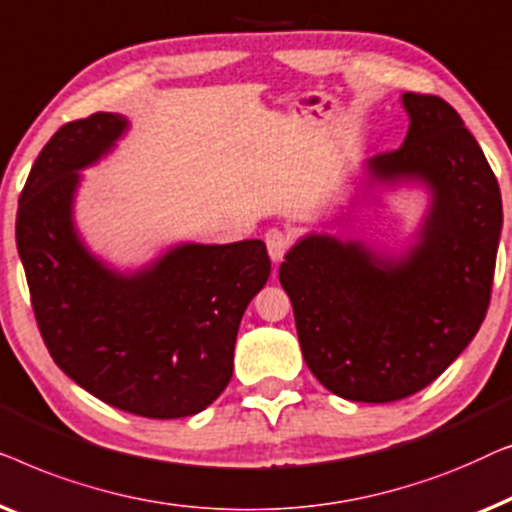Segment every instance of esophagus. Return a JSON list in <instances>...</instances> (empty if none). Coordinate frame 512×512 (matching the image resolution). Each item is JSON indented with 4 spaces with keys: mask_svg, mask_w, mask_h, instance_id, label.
<instances>
[{
    "mask_svg": "<svg viewBox=\"0 0 512 512\" xmlns=\"http://www.w3.org/2000/svg\"><path fill=\"white\" fill-rule=\"evenodd\" d=\"M290 234L280 232V229H271L269 234H266V248H269V257L273 262H280V259L285 257L287 250H290Z\"/></svg>",
    "mask_w": 512,
    "mask_h": 512,
    "instance_id": "esophagus-1",
    "label": "esophagus"
}]
</instances>
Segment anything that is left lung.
<instances>
[{"mask_svg": "<svg viewBox=\"0 0 512 512\" xmlns=\"http://www.w3.org/2000/svg\"><path fill=\"white\" fill-rule=\"evenodd\" d=\"M403 146L366 162L369 185L422 183L429 211L401 257L308 234L280 264L313 376L350 401L420 392L485 320L503 225L501 192L478 141L448 102L406 92Z\"/></svg>", "mask_w": 512, "mask_h": 512, "instance_id": "obj_1", "label": "left lung"}]
</instances>
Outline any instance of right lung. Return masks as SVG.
Instances as JSON below:
<instances>
[{"label":"right lung","instance_id":"1","mask_svg":"<svg viewBox=\"0 0 512 512\" xmlns=\"http://www.w3.org/2000/svg\"><path fill=\"white\" fill-rule=\"evenodd\" d=\"M127 127L95 113L57 129L20 194L18 253L43 343L76 385L141 417L197 415L232 380L241 318L271 259L257 239L181 243L134 273L92 255L74 225L78 171Z\"/></svg>","mask_w":512,"mask_h":512}]
</instances>
